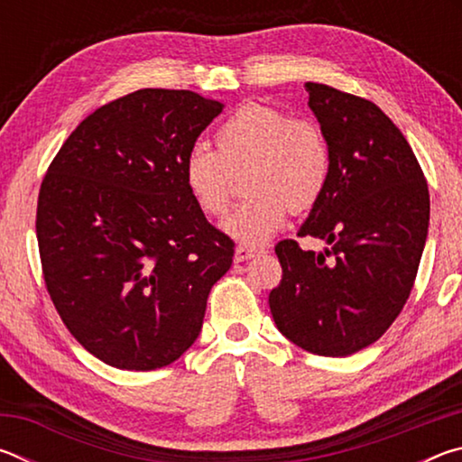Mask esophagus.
<instances>
[{
	"label": "esophagus",
	"mask_w": 462,
	"mask_h": 462,
	"mask_svg": "<svg viewBox=\"0 0 462 462\" xmlns=\"http://www.w3.org/2000/svg\"><path fill=\"white\" fill-rule=\"evenodd\" d=\"M263 253V250L259 248H250V246H236V253H234V261L236 263H245V261H250L254 259V256H259Z\"/></svg>",
	"instance_id": "esophagus-1"
}]
</instances>
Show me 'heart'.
Wrapping results in <instances>:
<instances>
[{
    "instance_id": "heart-1",
    "label": "heart",
    "mask_w": 462,
    "mask_h": 462,
    "mask_svg": "<svg viewBox=\"0 0 462 462\" xmlns=\"http://www.w3.org/2000/svg\"><path fill=\"white\" fill-rule=\"evenodd\" d=\"M216 144L217 151L201 143L187 151L185 185L201 212L222 216L232 199V175L248 167L245 189L250 195L222 222V230L250 246L264 245L283 228L289 212L314 206L330 179L332 154L324 130L275 106H240L217 128Z\"/></svg>"
}]
</instances>
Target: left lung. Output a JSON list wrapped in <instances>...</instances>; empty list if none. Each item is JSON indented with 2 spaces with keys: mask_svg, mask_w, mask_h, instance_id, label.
<instances>
[{
  "mask_svg": "<svg viewBox=\"0 0 462 462\" xmlns=\"http://www.w3.org/2000/svg\"><path fill=\"white\" fill-rule=\"evenodd\" d=\"M308 106L330 144L332 169L295 240L275 246L283 279L269 293L279 332L322 356H348L379 340L416 281L430 193L400 128L369 99L306 83Z\"/></svg>",
  "mask_w": 462,
  "mask_h": 462,
  "instance_id": "1",
  "label": "left lung"
}]
</instances>
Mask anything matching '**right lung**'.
I'll list each match as a JSON object with an SVG mask.
<instances>
[{"instance_id":"add662e5","label":"right lung","mask_w":462,"mask_h":462,"mask_svg":"<svg viewBox=\"0 0 462 462\" xmlns=\"http://www.w3.org/2000/svg\"><path fill=\"white\" fill-rule=\"evenodd\" d=\"M222 109L187 89L128 93L88 116L42 179L46 289L77 342L116 369L177 361L230 269L234 242L183 179L187 151Z\"/></svg>"}]
</instances>
